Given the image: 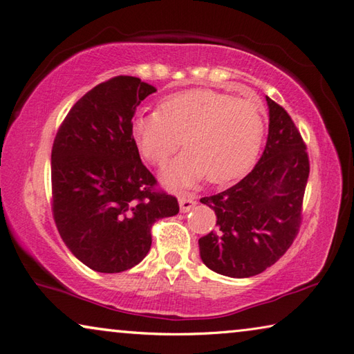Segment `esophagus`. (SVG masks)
Instances as JSON below:
<instances>
[{
  "instance_id": "obj_1",
  "label": "esophagus",
  "mask_w": 354,
  "mask_h": 354,
  "mask_svg": "<svg viewBox=\"0 0 354 354\" xmlns=\"http://www.w3.org/2000/svg\"><path fill=\"white\" fill-rule=\"evenodd\" d=\"M196 205V201H195V198H193L192 195H181L179 196V207H181V212L183 213H187V212H190L193 207Z\"/></svg>"
}]
</instances>
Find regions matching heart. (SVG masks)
<instances>
[{
  "instance_id": "1",
  "label": "heart",
  "mask_w": 354,
  "mask_h": 354,
  "mask_svg": "<svg viewBox=\"0 0 354 354\" xmlns=\"http://www.w3.org/2000/svg\"><path fill=\"white\" fill-rule=\"evenodd\" d=\"M140 153L164 165L183 145L187 150L164 171L173 185H190L207 175L212 184L233 181L252 169L266 133L258 102L207 88L170 95L159 110L140 112L131 121Z\"/></svg>"
}]
</instances>
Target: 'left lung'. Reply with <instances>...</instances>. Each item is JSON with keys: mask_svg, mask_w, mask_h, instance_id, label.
<instances>
[{"mask_svg": "<svg viewBox=\"0 0 354 354\" xmlns=\"http://www.w3.org/2000/svg\"><path fill=\"white\" fill-rule=\"evenodd\" d=\"M266 150L230 189L201 198L216 214V230L199 239L201 259L228 278H250L272 267L299 233L310 173L307 145L287 110L267 96Z\"/></svg>", "mask_w": 354, "mask_h": 354, "instance_id": "obj_1", "label": "left lung"}]
</instances>
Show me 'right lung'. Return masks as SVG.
<instances>
[{
	"instance_id": "right-lung-1",
	"label": "right lung",
	"mask_w": 354,
	"mask_h": 354,
	"mask_svg": "<svg viewBox=\"0 0 354 354\" xmlns=\"http://www.w3.org/2000/svg\"><path fill=\"white\" fill-rule=\"evenodd\" d=\"M153 86L115 76L76 101L52 147V213L62 241L100 273L145 258L151 225L175 216L178 199L158 190L131 133V118Z\"/></svg>"
}]
</instances>
